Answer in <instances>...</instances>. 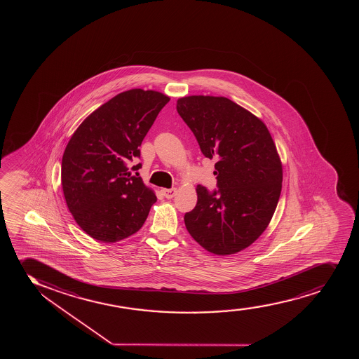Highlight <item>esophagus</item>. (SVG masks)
I'll return each instance as SVG.
<instances>
[{
    "instance_id": "34e87169",
    "label": "esophagus",
    "mask_w": 359,
    "mask_h": 359,
    "mask_svg": "<svg viewBox=\"0 0 359 359\" xmlns=\"http://www.w3.org/2000/svg\"><path fill=\"white\" fill-rule=\"evenodd\" d=\"M161 193L166 198H172L176 195V188H171V189H163Z\"/></svg>"
}]
</instances>
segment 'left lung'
Returning <instances> with one entry per match:
<instances>
[{
  "instance_id": "8db88e82",
  "label": "left lung",
  "mask_w": 359,
  "mask_h": 359,
  "mask_svg": "<svg viewBox=\"0 0 359 359\" xmlns=\"http://www.w3.org/2000/svg\"><path fill=\"white\" fill-rule=\"evenodd\" d=\"M178 115L202 154L215 158L217 188L198 184V203L184 215L190 236L217 255L249 247L272 219L281 193L283 168L262 121L224 97L177 100Z\"/></svg>"
}]
</instances>
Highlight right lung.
Returning <instances> with one entry per match:
<instances>
[{
	"instance_id": "1",
	"label": "right lung",
	"mask_w": 359,
	"mask_h": 359,
	"mask_svg": "<svg viewBox=\"0 0 359 359\" xmlns=\"http://www.w3.org/2000/svg\"><path fill=\"white\" fill-rule=\"evenodd\" d=\"M168 95L140 88L122 92L79 126L63 153L67 206L87 235L105 243L139 231L157 201L128 164L140 158L141 142ZM141 164L133 166L139 170Z\"/></svg>"
}]
</instances>
